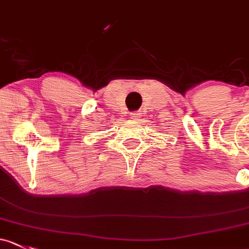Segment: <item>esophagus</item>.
Returning a JSON list of instances; mask_svg holds the SVG:
<instances>
[{"instance_id":"obj_1","label":"esophagus","mask_w":249,"mask_h":249,"mask_svg":"<svg viewBox=\"0 0 249 249\" xmlns=\"http://www.w3.org/2000/svg\"><path fill=\"white\" fill-rule=\"evenodd\" d=\"M141 117V113L140 112H131V113H130V118H131V119H138V118Z\"/></svg>"}]
</instances>
